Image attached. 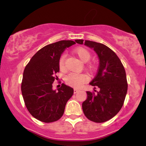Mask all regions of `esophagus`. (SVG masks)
<instances>
[{
  "label": "esophagus",
  "mask_w": 146,
  "mask_h": 146,
  "mask_svg": "<svg viewBox=\"0 0 146 146\" xmlns=\"http://www.w3.org/2000/svg\"><path fill=\"white\" fill-rule=\"evenodd\" d=\"M78 91H79L78 89H77V88H74V94H75V93H78Z\"/></svg>",
  "instance_id": "34e87169"
}]
</instances>
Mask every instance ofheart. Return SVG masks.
<instances>
[{"label":"heart","instance_id":"1","mask_svg":"<svg viewBox=\"0 0 146 146\" xmlns=\"http://www.w3.org/2000/svg\"><path fill=\"white\" fill-rule=\"evenodd\" d=\"M73 53L80 58L83 62H86L90 58V52L84 47H78L73 50ZM64 60L65 55L62 54L60 57L58 65L60 70L64 69ZM87 81V77L84 74H78V73H71L68 74L65 79V82L68 85L75 88H78L81 86L84 83Z\"/></svg>","mask_w":146,"mask_h":146}]
</instances>
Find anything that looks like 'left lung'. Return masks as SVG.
I'll list each match as a JSON object with an SVG mask.
<instances>
[{"mask_svg": "<svg viewBox=\"0 0 146 146\" xmlns=\"http://www.w3.org/2000/svg\"><path fill=\"white\" fill-rule=\"evenodd\" d=\"M83 44L84 40H75ZM84 45L93 48L98 55L100 64L96 76L90 82L97 93L86 91L87 99L82 103V110L88 119L103 123L115 117L121 110L128 90L125 71L116 53L106 45L85 40Z\"/></svg>", "mask_w": 146, "mask_h": 146, "instance_id": "left-lung-1", "label": "left lung"}]
</instances>
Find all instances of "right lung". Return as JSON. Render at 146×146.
I'll list each match as a JSON object with an SVG mask.
<instances>
[{
    "mask_svg": "<svg viewBox=\"0 0 146 146\" xmlns=\"http://www.w3.org/2000/svg\"><path fill=\"white\" fill-rule=\"evenodd\" d=\"M75 44L74 41L61 40L46 45L25 66L22 95L30 114L39 121L51 123L60 119L66 102L73 94V88L64 84L58 91L53 90L52 84L56 79L55 74L60 71V57L66 48Z\"/></svg>",
    "mask_w": 146,
    "mask_h": 146,
    "instance_id": "obj_1",
    "label": "right lung"
}]
</instances>
